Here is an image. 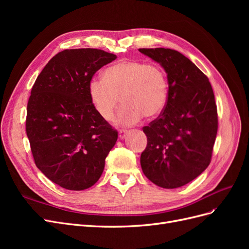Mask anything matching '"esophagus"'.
I'll list each match as a JSON object with an SVG mask.
<instances>
[{"mask_svg":"<svg viewBox=\"0 0 249 249\" xmlns=\"http://www.w3.org/2000/svg\"><path fill=\"white\" fill-rule=\"evenodd\" d=\"M126 134H127V131L126 130H124V129H122V130H119L118 131V136H119V139H124L125 138V136H126Z\"/></svg>","mask_w":249,"mask_h":249,"instance_id":"34e87169","label":"esophagus"}]
</instances>
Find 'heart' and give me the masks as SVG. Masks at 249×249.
<instances>
[{
    "instance_id": "obj_1",
    "label": "heart",
    "mask_w": 249,
    "mask_h": 249,
    "mask_svg": "<svg viewBox=\"0 0 249 249\" xmlns=\"http://www.w3.org/2000/svg\"><path fill=\"white\" fill-rule=\"evenodd\" d=\"M89 97L103 119L110 120L122 100L115 123L132 125L160 115L168 100L166 72L158 64L125 59L109 66L103 79L89 82Z\"/></svg>"
}]
</instances>
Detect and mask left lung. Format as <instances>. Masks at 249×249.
Masks as SVG:
<instances>
[{
  "mask_svg": "<svg viewBox=\"0 0 249 249\" xmlns=\"http://www.w3.org/2000/svg\"><path fill=\"white\" fill-rule=\"evenodd\" d=\"M167 73L168 100L162 114L143 127L147 145L140 164L157 186L175 189L190 183L211 162L217 135L215 96L209 79L179 52L139 49Z\"/></svg>",
  "mask_w": 249,
  "mask_h": 249,
  "instance_id": "8db88e82",
  "label": "left lung"
}]
</instances>
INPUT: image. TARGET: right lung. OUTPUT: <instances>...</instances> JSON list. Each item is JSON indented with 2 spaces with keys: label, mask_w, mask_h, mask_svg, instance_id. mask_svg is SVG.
Masks as SVG:
<instances>
[{
  "label": "right lung",
  "mask_w": 249,
  "mask_h": 249,
  "mask_svg": "<svg viewBox=\"0 0 249 249\" xmlns=\"http://www.w3.org/2000/svg\"><path fill=\"white\" fill-rule=\"evenodd\" d=\"M116 55L97 49L64 50L37 77L26 131L37 168L53 183L81 191L101 178L117 132L90 101L89 82Z\"/></svg>",
  "instance_id": "right-lung-1"
}]
</instances>
